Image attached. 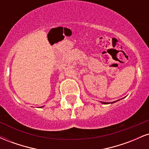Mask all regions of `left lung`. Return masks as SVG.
Segmentation results:
<instances>
[{
    "instance_id": "1",
    "label": "left lung",
    "mask_w": 149,
    "mask_h": 149,
    "mask_svg": "<svg viewBox=\"0 0 149 149\" xmlns=\"http://www.w3.org/2000/svg\"><path fill=\"white\" fill-rule=\"evenodd\" d=\"M114 102H111V103H114ZM102 104H109V103H107V102H102Z\"/></svg>"
}]
</instances>
